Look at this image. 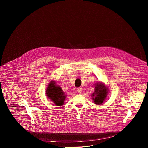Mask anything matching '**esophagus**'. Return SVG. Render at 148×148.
I'll list each match as a JSON object with an SVG mask.
<instances>
[{
    "mask_svg": "<svg viewBox=\"0 0 148 148\" xmlns=\"http://www.w3.org/2000/svg\"><path fill=\"white\" fill-rule=\"evenodd\" d=\"M77 91L79 93H81V92L82 91V88L81 87L77 88Z\"/></svg>",
    "mask_w": 148,
    "mask_h": 148,
    "instance_id": "1",
    "label": "esophagus"
}]
</instances>
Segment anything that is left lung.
Masks as SVG:
<instances>
[{"instance_id":"left-lung-1","label":"left lung","mask_w":148,"mask_h":148,"mask_svg":"<svg viewBox=\"0 0 148 148\" xmlns=\"http://www.w3.org/2000/svg\"><path fill=\"white\" fill-rule=\"evenodd\" d=\"M108 91L106 88L101 82L98 83L95 87V92L92 94V99L95 103H102L103 101L106 99Z\"/></svg>"}]
</instances>
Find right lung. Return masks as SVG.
Wrapping results in <instances>:
<instances>
[{"label": "right lung", "instance_id": "right-lung-1", "mask_svg": "<svg viewBox=\"0 0 148 148\" xmlns=\"http://www.w3.org/2000/svg\"><path fill=\"white\" fill-rule=\"evenodd\" d=\"M56 85V84L54 81L50 82L46 91V94L56 105L61 106L64 104V101L66 97L62 89Z\"/></svg>", "mask_w": 148, "mask_h": 148}]
</instances>
